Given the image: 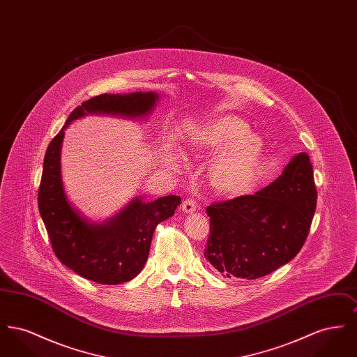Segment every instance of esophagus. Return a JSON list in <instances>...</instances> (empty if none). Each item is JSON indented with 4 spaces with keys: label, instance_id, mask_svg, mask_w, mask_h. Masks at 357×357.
Masks as SVG:
<instances>
[{
    "label": "esophagus",
    "instance_id": "34e87169",
    "mask_svg": "<svg viewBox=\"0 0 357 357\" xmlns=\"http://www.w3.org/2000/svg\"><path fill=\"white\" fill-rule=\"evenodd\" d=\"M197 202L194 199H186L182 204V211L183 213H194L197 210Z\"/></svg>",
    "mask_w": 357,
    "mask_h": 357
}]
</instances>
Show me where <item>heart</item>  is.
Returning a JSON list of instances; mask_svg holds the SVG:
<instances>
[{
	"label": "heart",
	"instance_id": "b5f03b06",
	"mask_svg": "<svg viewBox=\"0 0 357 357\" xmlns=\"http://www.w3.org/2000/svg\"><path fill=\"white\" fill-rule=\"evenodd\" d=\"M191 146L204 153L221 151L211 163L210 182L226 195H237L250 186L264 155L262 139L250 134L249 126L233 115L206 123L192 136Z\"/></svg>",
	"mask_w": 357,
	"mask_h": 357
}]
</instances>
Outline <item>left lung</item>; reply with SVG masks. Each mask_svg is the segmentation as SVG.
<instances>
[{
  "label": "left lung",
  "mask_w": 357,
  "mask_h": 357,
  "mask_svg": "<svg viewBox=\"0 0 357 357\" xmlns=\"http://www.w3.org/2000/svg\"><path fill=\"white\" fill-rule=\"evenodd\" d=\"M317 204L309 155L253 195L210 204L206 259L223 277L255 280L291 261L305 243Z\"/></svg>",
  "instance_id": "obj_1"
}]
</instances>
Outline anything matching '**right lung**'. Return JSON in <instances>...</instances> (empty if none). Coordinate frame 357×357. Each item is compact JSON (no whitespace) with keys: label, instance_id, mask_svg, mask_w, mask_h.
<instances>
[{"label":"right lung","instance_id":"1","mask_svg":"<svg viewBox=\"0 0 357 357\" xmlns=\"http://www.w3.org/2000/svg\"><path fill=\"white\" fill-rule=\"evenodd\" d=\"M159 96L153 92L127 95L104 93L76 107L61 131L52 139L38 188V210L61 264L79 275L104 285H118L143 269L155 227L174 215L181 197L169 195L143 202L134 198L115 217L102 223L89 222L69 204L63 186L60 153L64 130L72 120L86 114L146 116Z\"/></svg>","mask_w":357,"mask_h":357}]
</instances>
